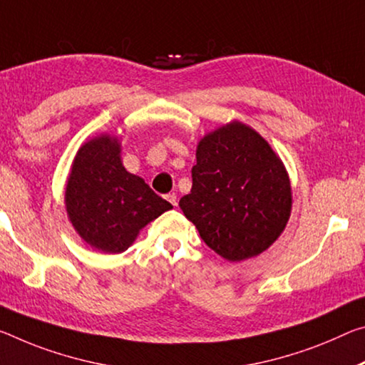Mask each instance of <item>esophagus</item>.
<instances>
[{"mask_svg":"<svg viewBox=\"0 0 365 365\" xmlns=\"http://www.w3.org/2000/svg\"><path fill=\"white\" fill-rule=\"evenodd\" d=\"M165 198H167V201H169L172 206H177V195L175 193H169V195L165 196Z\"/></svg>","mask_w":365,"mask_h":365,"instance_id":"esophagus-1","label":"esophagus"}]
</instances>
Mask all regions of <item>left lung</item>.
Segmentation results:
<instances>
[{"label": "left lung", "mask_w": 365, "mask_h": 365, "mask_svg": "<svg viewBox=\"0 0 365 365\" xmlns=\"http://www.w3.org/2000/svg\"><path fill=\"white\" fill-rule=\"evenodd\" d=\"M192 178L178 206L217 255L244 262L284 232L292 210L289 173L252 126L232 120L201 138Z\"/></svg>", "instance_id": "8db88e82"}]
</instances>
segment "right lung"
Here are the masks:
<instances>
[{"mask_svg": "<svg viewBox=\"0 0 365 365\" xmlns=\"http://www.w3.org/2000/svg\"><path fill=\"white\" fill-rule=\"evenodd\" d=\"M65 206L69 222L86 244L102 253H121L140 230L172 210L121 160L120 138L102 133L86 141L69 170Z\"/></svg>", "mask_w": 365, "mask_h": 365, "instance_id": "right-lung-1", "label": "right lung"}]
</instances>
